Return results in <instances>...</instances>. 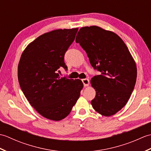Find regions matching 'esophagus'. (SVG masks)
Segmentation results:
<instances>
[{
  "label": "esophagus",
  "instance_id": "obj_1",
  "mask_svg": "<svg viewBox=\"0 0 151 151\" xmlns=\"http://www.w3.org/2000/svg\"><path fill=\"white\" fill-rule=\"evenodd\" d=\"M82 81L83 82V84H84V86L85 87H87V86H89V81L88 78H85V79H82Z\"/></svg>",
  "mask_w": 151,
  "mask_h": 151
}]
</instances>
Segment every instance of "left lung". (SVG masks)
Masks as SVG:
<instances>
[{
	"label": "left lung",
	"instance_id": "obj_1",
	"mask_svg": "<svg viewBox=\"0 0 151 151\" xmlns=\"http://www.w3.org/2000/svg\"><path fill=\"white\" fill-rule=\"evenodd\" d=\"M76 42L101 72L91 80L96 91L93 108L106 117L115 114L127 103L136 82V64L129 49L117 34L97 26L82 27Z\"/></svg>",
	"mask_w": 151,
	"mask_h": 151
}]
</instances>
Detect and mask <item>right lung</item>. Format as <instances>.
<instances>
[{
	"label": "right lung",
	"instance_id": "add662e5",
	"mask_svg": "<svg viewBox=\"0 0 151 151\" xmlns=\"http://www.w3.org/2000/svg\"><path fill=\"white\" fill-rule=\"evenodd\" d=\"M78 28L45 33L28 45L18 65V80L30 105L43 117L60 121L68 115L81 95L80 79L59 76L67 70L64 55L75 40Z\"/></svg>",
	"mask_w": 151,
	"mask_h": 151
}]
</instances>
